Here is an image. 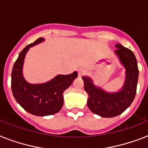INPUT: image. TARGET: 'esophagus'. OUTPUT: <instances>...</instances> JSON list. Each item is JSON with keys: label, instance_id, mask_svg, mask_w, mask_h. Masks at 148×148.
<instances>
[{"label": "esophagus", "instance_id": "esophagus-1", "mask_svg": "<svg viewBox=\"0 0 148 148\" xmlns=\"http://www.w3.org/2000/svg\"><path fill=\"white\" fill-rule=\"evenodd\" d=\"M84 74V69H82V68H80V69L78 70V76L79 77L83 76V74Z\"/></svg>", "mask_w": 148, "mask_h": 148}]
</instances>
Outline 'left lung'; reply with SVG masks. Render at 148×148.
I'll list each match as a JSON object with an SVG mask.
<instances>
[{
    "mask_svg": "<svg viewBox=\"0 0 148 148\" xmlns=\"http://www.w3.org/2000/svg\"><path fill=\"white\" fill-rule=\"evenodd\" d=\"M115 46L117 49L114 54L125 69L124 84L119 90L108 92L100 86H96L90 77H82L84 90L88 94L89 109L94 114L103 118H112L122 114L130 106L136 94L139 74L136 58L130 49L121 44H116Z\"/></svg>",
    "mask_w": 148,
    "mask_h": 148,
    "instance_id": "obj_1",
    "label": "left lung"
}]
</instances>
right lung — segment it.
<instances>
[{
    "instance_id": "right-lung-1",
    "label": "right lung",
    "mask_w": 148,
    "mask_h": 148,
    "mask_svg": "<svg viewBox=\"0 0 148 148\" xmlns=\"http://www.w3.org/2000/svg\"><path fill=\"white\" fill-rule=\"evenodd\" d=\"M39 38L23 49L13 67L11 89L13 95L23 108L29 113L37 116H51L61 110L64 103V92L72 84L77 72L68 75L58 74L49 81L42 84H30L23 77L24 59L31 47L42 42Z\"/></svg>"
}]
</instances>
